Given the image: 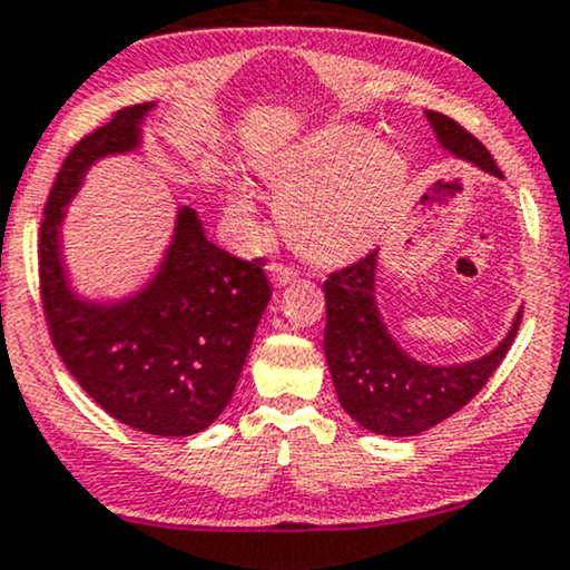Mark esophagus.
Wrapping results in <instances>:
<instances>
[{"instance_id":"esophagus-1","label":"esophagus","mask_w":570,"mask_h":570,"mask_svg":"<svg viewBox=\"0 0 570 570\" xmlns=\"http://www.w3.org/2000/svg\"><path fill=\"white\" fill-rule=\"evenodd\" d=\"M269 272H272V279L277 287L293 283V279L298 277V272L287 264H269Z\"/></svg>"}]
</instances>
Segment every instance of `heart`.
<instances>
[{
    "label": "heart",
    "instance_id": "1",
    "mask_svg": "<svg viewBox=\"0 0 570 570\" xmlns=\"http://www.w3.org/2000/svg\"><path fill=\"white\" fill-rule=\"evenodd\" d=\"M279 219L291 243L317 264H343L375 243L402 195V164L372 150L360 131L330 129L272 168ZM243 198L232 214L248 216Z\"/></svg>",
    "mask_w": 570,
    "mask_h": 570
}]
</instances>
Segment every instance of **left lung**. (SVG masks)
<instances>
[{
  "label": "left lung",
  "instance_id": "8db88e82",
  "mask_svg": "<svg viewBox=\"0 0 570 570\" xmlns=\"http://www.w3.org/2000/svg\"><path fill=\"white\" fill-rule=\"evenodd\" d=\"M439 142L462 160L502 177L491 153L454 118L428 110ZM377 250L330 272L325 279V356L338 402L362 428L377 435H414L444 423L479 393L515 341L521 312L508 338L491 354L454 367H433L393 343L375 304Z\"/></svg>",
  "mask_w": 570,
  "mask_h": 570
}]
</instances>
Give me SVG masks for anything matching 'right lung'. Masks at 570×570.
<instances>
[{
  "label": "right lung",
  "instance_id": "right-lung-1",
  "mask_svg": "<svg viewBox=\"0 0 570 570\" xmlns=\"http://www.w3.org/2000/svg\"><path fill=\"white\" fill-rule=\"evenodd\" d=\"M153 102L116 110L62 160L39 227V291L49 338L76 383L118 423L153 435L206 431L229 404L272 298L264 258L206 240L193 208L153 283L116 306L79 301L60 262V222L97 158L135 150Z\"/></svg>",
  "mask_w": 570,
  "mask_h": 570
}]
</instances>
